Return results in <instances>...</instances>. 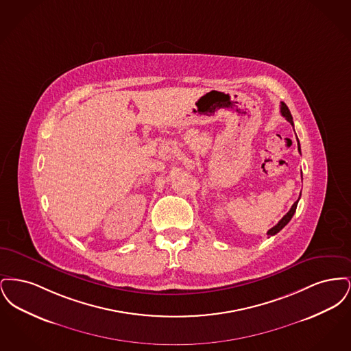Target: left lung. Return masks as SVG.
Returning a JSON list of instances; mask_svg holds the SVG:
<instances>
[{
    "label": "left lung",
    "instance_id": "8db88e82",
    "mask_svg": "<svg viewBox=\"0 0 351 351\" xmlns=\"http://www.w3.org/2000/svg\"><path fill=\"white\" fill-rule=\"evenodd\" d=\"M280 113H282V116H283L292 126H293V119H292V114H291V112H289V109H288V106L282 102V105H280ZM298 149H299V152L301 154L300 149V142H299V139H298ZM301 178H302V173H301ZM299 200H300V197H299ZM299 200L295 201V204L291 206V209H289V212L284 216L274 228H271L267 232V235H275V234L279 233L282 229H283L284 226L291 221V218L293 217V215H295V212H296V208H298V202Z\"/></svg>",
    "mask_w": 351,
    "mask_h": 351
}]
</instances>
